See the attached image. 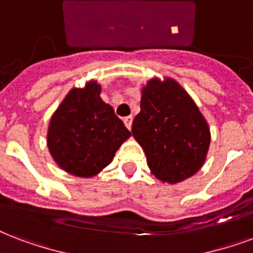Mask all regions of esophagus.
Here are the masks:
<instances>
[{"label":"esophagus","instance_id":"34e87169","mask_svg":"<svg viewBox=\"0 0 253 253\" xmlns=\"http://www.w3.org/2000/svg\"><path fill=\"white\" fill-rule=\"evenodd\" d=\"M123 122H125V125H126V127L130 130L131 128V125H132V117H126V118H123Z\"/></svg>","mask_w":253,"mask_h":253}]
</instances>
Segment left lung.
I'll list each match as a JSON object with an SVG mask.
<instances>
[{
	"instance_id": "left-lung-1",
	"label": "left lung",
	"mask_w": 253,
	"mask_h": 253,
	"mask_svg": "<svg viewBox=\"0 0 253 253\" xmlns=\"http://www.w3.org/2000/svg\"><path fill=\"white\" fill-rule=\"evenodd\" d=\"M131 132L155 178L169 184L183 182L202 169L211 142L207 121L172 78H152L142 88L140 113Z\"/></svg>"
}]
</instances>
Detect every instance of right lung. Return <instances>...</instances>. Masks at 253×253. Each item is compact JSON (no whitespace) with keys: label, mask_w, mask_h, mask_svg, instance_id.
<instances>
[{"label":"right lung","mask_w":253,"mask_h":253,"mask_svg":"<svg viewBox=\"0 0 253 253\" xmlns=\"http://www.w3.org/2000/svg\"><path fill=\"white\" fill-rule=\"evenodd\" d=\"M99 94L101 84L95 81L70 90L53 114L47 130V147L55 163L81 178L101 172L131 136Z\"/></svg>","instance_id":"1"}]
</instances>
